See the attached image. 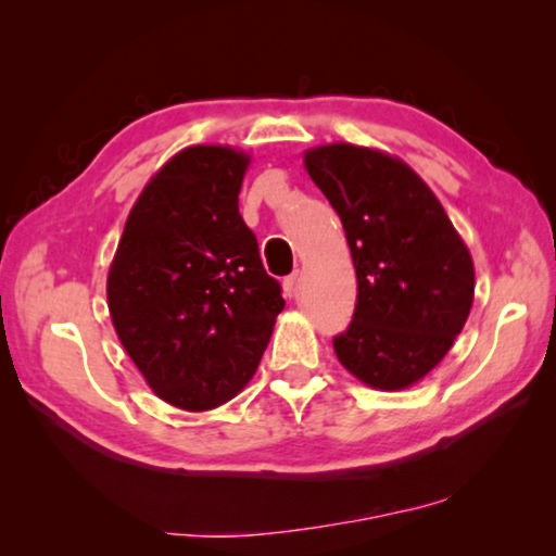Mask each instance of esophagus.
<instances>
[{"instance_id": "esophagus-1", "label": "esophagus", "mask_w": 556, "mask_h": 556, "mask_svg": "<svg viewBox=\"0 0 556 556\" xmlns=\"http://www.w3.org/2000/svg\"><path fill=\"white\" fill-rule=\"evenodd\" d=\"M281 285H285V294L287 296H294L296 294V285H299V271H291V275L285 277V281H281Z\"/></svg>"}]
</instances>
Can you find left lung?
Returning <instances> with one entry per match:
<instances>
[{
  "mask_svg": "<svg viewBox=\"0 0 556 556\" xmlns=\"http://www.w3.org/2000/svg\"><path fill=\"white\" fill-rule=\"evenodd\" d=\"M306 172L343 223L357 277L353 321L333 338L345 370L404 390L441 363L473 304V260L431 188L390 154L328 144Z\"/></svg>",
  "mask_w": 556,
  "mask_h": 556,
  "instance_id": "8db88e82",
  "label": "left lung"
}]
</instances>
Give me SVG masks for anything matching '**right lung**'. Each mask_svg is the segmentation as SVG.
<instances>
[{
  "label": "right lung",
  "mask_w": 556,
  "mask_h": 556,
  "mask_svg": "<svg viewBox=\"0 0 556 556\" xmlns=\"http://www.w3.org/2000/svg\"><path fill=\"white\" fill-rule=\"evenodd\" d=\"M248 164L230 147L178 152L137 199L108 275L122 345L149 388L178 409L232 400L285 308L238 208Z\"/></svg>",
  "instance_id": "right-lung-1"
}]
</instances>
